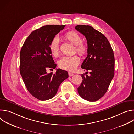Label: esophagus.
<instances>
[{"mask_svg": "<svg viewBox=\"0 0 134 134\" xmlns=\"http://www.w3.org/2000/svg\"><path fill=\"white\" fill-rule=\"evenodd\" d=\"M68 75H69V76H73V75H74V74H73V73H72V72H68Z\"/></svg>", "mask_w": 134, "mask_h": 134, "instance_id": "34e87169", "label": "esophagus"}]
</instances>
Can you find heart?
Returning <instances> with one entry per match:
<instances>
[{
	"mask_svg": "<svg viewBox=\"0 0 134 134\" xmlns=\"http://www.w3.org/2000/svg\"><path fill=\"white\" fill-rule=\"evenodd\" d=\"M64 37L65 40L75 46V50L81 55H85L87 53V46L84 42L82 41V37L79 33L74 31H69L64 35ZM49 49L52 55L58 56L60 51L59 42L57 37L54 38L51 41ZM80 62V59L77 55L65 56L59 60L58 65L59 67L63 69L72 71L79 64Z\"/></svg>",
	"mask_w": 134,
	"mask_h": 134,
	"instance_id": "1",
	"label": "heart"
}]
</instances>
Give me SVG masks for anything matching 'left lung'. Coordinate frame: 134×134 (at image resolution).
I'll return each mask as SVG.
<instances>
[{
	"label": "left lung",
	"instance_id": "left-lung-1",
	"mask_svg": "<svg viewBox=\"0 0 134 134\" xmlns=\"http://www.w3.org/2000/svg\"><path fill=\"white\" fill-rule=\"evenodd\" d=\"M75 29L87 40V55L81 68L90 71L91 74L81 75L83 80L78 93L86 101H96L105 94L114 76L113 51L107 37L92 26L78 25Z\"/></svg>",
	"mask_w": 134,
	"mask_h": 134
}]
</instances>
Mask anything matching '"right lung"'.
I'll list each match as a JSON object with an SVG mask.
<instances>
[{
    "mask_svg": "<svg viewBox=\"0 0 134 134\" xmlns=\"http://www.w3.org/2000/svg\"><path fill=\"white\" fill-rule=\"evenodd\" d=\"M65 27L48 25L33 31L21 50L22 77L28 91L39 100L53 98L61 83L68 77V72L61 69H57L54 74L47 72V68L55 69L57 66L49 49L50 43Z\"/></svg>",
    "mask_w": 134,
    "mask_h": 134,
    "instance_id": "obj_1",
    "label": "right lung"
}]
</instances>
